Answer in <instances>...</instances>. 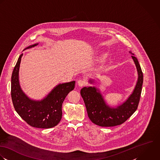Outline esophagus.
Here are the masks:
<instances>
[{
  "label": "esophagus",
  "mask_w": 160,
  "mask_h": 160,
  "mask_svg": "<svg viewBox=\"0 0 160 160\" xmlns=\"http://www.w3.org/2000/svg\"><path fill=\"white\" fill-rule=\"evenodd\" d=\"M77 83H78V86H80V87H83V86H85L87 85L86 81L83 80H79L77 82Z\"/></svg>",
  "instance_id": "esophagus-1"
}]
</instances>
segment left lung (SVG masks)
Returning a JSON list of instances; mask_svg holds the SVG:
<instances>
[{"label":"left lung","mask_w":160,"mask_h":160,"mask_svg":"<svg viewBox=\"0 0 160 160\" xmlns=\"http://www.w3.org/2000/svg\"><path fill=\"white\" fill-rule=\"evenodd\" d=\"M132 58L137 67L138 74V81L133 93L122 105L116 108L109 107L95 87H84L81 90L80 94L83 99L88 116L93 123L101 127H113L121 125L126 122L137 110L141 96L143 78V73L137 58L133 56H132Z\"/></svg>","instance_id":"1"}]
</instances>
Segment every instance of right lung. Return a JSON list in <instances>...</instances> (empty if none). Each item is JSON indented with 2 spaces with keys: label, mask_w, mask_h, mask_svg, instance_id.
<instances>
[{
  "label": "right lung",
  "mask_w": 160,
  "mask_h": 160,
  "mask_svg": "<svg viewBox=\"0 0 160 160\" xmlns=\"http://www.w3.org/2000/svg\"><path fill=\"white\" fill-rule=\"evenodd\" d=\"M37 45L35 44L27 48ZM22 56L23 54L20 56L12 75L11 96L14 108L19 116L33 128H53L61 120L62 103L68 93L74 89L75 82L59 84L41 101L31 100L24 94L19 85L18 71Z\"/></svg>",
  "instance_id": "1"
}]
</instances>
